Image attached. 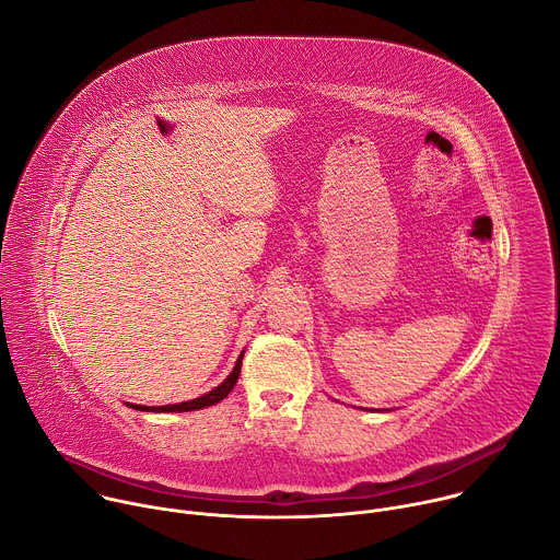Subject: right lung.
<instances>
[{
  "label": "right lung",
  "mask_w": 560,
  "mask_h": 560,
  "mask_svg": "<svg viewBox=\"0 0 560 560\" xmlns=\"http://www.w3.org/2000/svg\"><path fill=\"white\" fill-rule=\"evenodd\" d=\"M242 361H244V352H242V357L236 359V365H234V370L230 372V376L221 383V385H217L214 389H210L208 394H203V396H197V398H192V401H186V404H175V406H162V408H145V406H135V410H141V412H190V410H201V408H208V406H214V404H219V401H223V398L232 392V387H234V383H236V378H238V374H242ZM132 408V406H130Z\"/></svg>",
  "instance_id": "right-lung-1"
}]
</instances>
